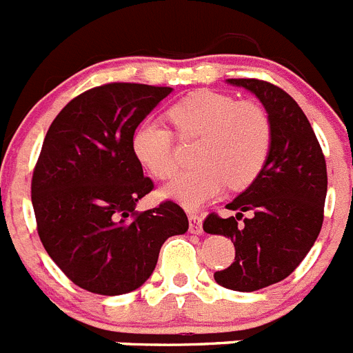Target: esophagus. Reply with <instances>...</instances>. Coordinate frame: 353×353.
<instances>
[{
  "mask_svg": "<svg viewBox=\"0 0 353 353\" xmlns=\"http://www.w3.org/2000/svg\"><path fill=\"white\" fill-rule=\"evenodd\" d=\"M188 221H190V232L195 235H201L203 233V219L197 213L190 212L188 213Z\"/></svg>",
  "mask_w": 353,
  "mask_h": 353,
  "instance_id": "obj_1",
  "label": "esophagus"
}]
</instances>
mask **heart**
Segmentation results:
<instances>
[{
  "instance_id": "1",
  "label": "heart",
  "mask_w": 353,
  "mask_h": 353,
  "mask_svg": "<svg viewBox=\"0 0 353 353\" xmlns=\"http://www.w3.org/2000/svg\"><path fill=\"white\" fill-rule=\"evenodd\" d=\"M167 117L181 140L199 138L194 150L197 167L165 186V195L186 208H199L226 185L233 190L250 186L268 161L271 121L256 103L203 90L170 105ZM132 150L154 177L176 174L174 134L161 121H141L132 134Z\"/></svg>"
}]
</instances>
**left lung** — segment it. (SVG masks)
Instances as JSON below:
<instances>
[{"instance_id": "1", "label": "left lung", "mask_w": 353, "mask_h": 353, "mask_svg": "<svg viewBox=\"0 0 353 353\" xmlns=\"http://www.w3.org/2000/svg\"><path fill=\"white\" fill-rule=\"evenodd\" d=\"M251 91L268 111L271 149L259 177L226 204L235 217L210 213L204 232L235 245L230 268L213 274L219 285L253 292L285 280L307 256L321 232L327 197V163L305 112L291 94L259 79H228ZM254 217L241 223L244 211Z\"/></svg>"}]
</instances>
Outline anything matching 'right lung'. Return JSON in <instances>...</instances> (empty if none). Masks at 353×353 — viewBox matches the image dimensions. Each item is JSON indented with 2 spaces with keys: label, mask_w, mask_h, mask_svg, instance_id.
Masks as SVG:
<instances>
[{
  "label": "right lung",
  "mask_w": 353,
  "mask_h": 353,
  "mask_svg": "<svg viewBox=\"0 0 353 353\" xmlns=\"http://www.w3.org/2000/svg\"><path fill=\"white\" fill-rule=\"evenodd\" d=\"M172 88L111 82L75 97L52 121L32 176L37 233L50 259L85 291L118 296L143 285L163 242L188 230L179 204L147 212L154 188L132 134Z\"/></svg>",
  "instance_id": "right-lung-1"
}]
</instances>
